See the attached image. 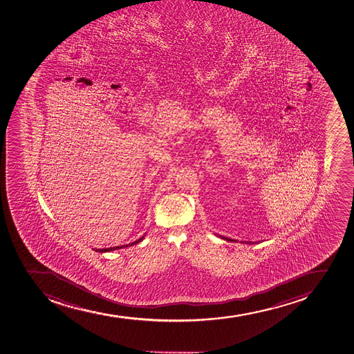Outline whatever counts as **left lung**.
<instances>
[{"instance_id": "left-lung-1", "label": "left lung", "mask_w": 354, "mask_h": 354, "mask_svg": "<svg viewBox=\"0 0 354 354\" xmlns=\"http://www.w3.org/2000/svg\"><path fill=\"white\" fill-rule=\"evenodd\" d=\"M220 239H226L228 242H237L236 239H228V237H225V236H219ZM246 243V244H253V242H242Z\"/></svg>"}]
</instances>
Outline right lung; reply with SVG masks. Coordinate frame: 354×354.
I'll return each instance as SVG.
<instances>
[{
    "label": "right lung",
    "instance_id": "right-lung-1",
    "mask_svg": "<svg viewBox=\"0 0 354 354\" xmlns=\"http://www.w3.org/2000/svg\"><path fill=\"white\" fill-rule=\"evenodd\" d=\"M145 239V236H142L141 239H138V241H135V242L131 243V244H126V245H120V246H113V248H106V249H96L95 251H97V252H110V251H113V250L122 249V248H127V246L135 245V244H138V243L141 242L142 239Z\"/></svg>",
    "mask_w": 354,
    "mask_h": 354
}]
</instances>
